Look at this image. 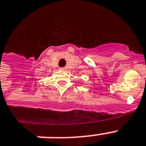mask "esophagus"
<instances>
[{
  "label": "esophagus",
  "mask_w": 146,
  "mask_h": 146,
  "mask_svg": "<svg viewBox=\"0 0 146 146\" xmlns=\"http://www.w3.org/2000/svg\"><path fill=\"white\" fill-rule=\"evenodd\" d=\"M60 70H66V67H60Z\"/></svg>",
  "instance_id": "esophagus-1"
}]
</instances>
